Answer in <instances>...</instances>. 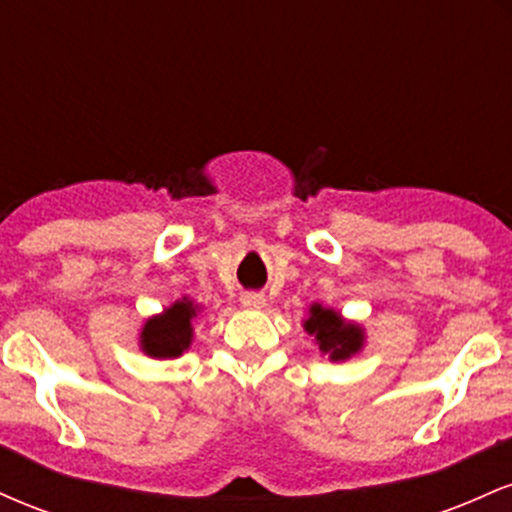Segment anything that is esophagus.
<instances>
[{"instance_id":"34e87169","label":"esophagus","mask_w":512,"mask_h":512,"mask_svg":"<svg viewBox=\"0 0 512 512\" xmlns=\"http://www.w3.org/2000/svg\"><path fill=\"white\" fill-rule=\"evenodd\" d=\"M240 303H243L245 308H250V310H260V308H264V305H267V298H264V293L250 291V293H243V296H240Z\"/></svg>"}]
</instances>
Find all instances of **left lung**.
I'll return each instance as SVG.
<instances>
[{
	"label": "left lung",
	"mask_w": 512,
	"mask_h": 512,
	"mask_svg": "<svg viewBox=\"0 0 512 512\" xmlns=\"http://www.w3.org/2000/svg\"><path fill=\"white\" fill-rule=\"evenodd\" d=\"M303 327L320 346L322 354L330 356V361H346L358 354L366 342V334L356 322H346L342 315L334 313L332 308H322L320 303L310 305Z\"/></svg>",
	"instance_id": "obj_1"
}]
</instances>
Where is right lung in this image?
<instances>
[{"mask_svg": "<svg viewBox=\"0 0 512 512\" xmlns=\"http://www.w3.org/2000/svg\"><path fill=\"white\" fill-rule=\"evenodd\" d=\"M197 305L187 298L175 301L161 315L144 322L139 344L151 358H178L192 344V317H197Z\"/></svg>", "mask_w": 512, "mask_h": 512, "instance_id": "add662e5", "label": "right lung"}]
</instances>
